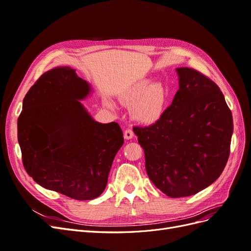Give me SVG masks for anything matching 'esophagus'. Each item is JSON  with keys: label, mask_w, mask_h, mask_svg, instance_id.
I'll return each instance as SVG.
<instances>
[{"label": "esophagus", "mask_w": 251, "mask_h": 251, "mask_svg": "<svg viewBox=\"0 0 251 251\" xmlns=\"http://www.w3.org/2000/svg\"><path fill=\"white\" fill-rule=\"evenodd\" d=\"M124 136H125V139L130 140V139H132L134 137V133H133V131L131 130V128H126V130L125 131V133H124Z\"/></svg>", "instance_id": "obj_1"}]
</instances>
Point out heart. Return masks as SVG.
I'll return each instance as SVG.
<instances>
[{"instance_id":"b5f03b06","label":"heart","mask_w":251,"mask_h":251,"mask_svg":"<svg viewBox=\"0 0 251 251\" xmlns=\"http://www.w3.org/2000/svg\"><path fill=\"white\" fill-rule=\"evenodd\" d=\"M121 101L132 107V117L140 125L151 126L160 120L171 102L169 90L161 83L140 80L127 88L121 96ZM109 107H114L107 100Z\"/></svg>"}]
</instances>
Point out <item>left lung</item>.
I'll use <instances>...</instances> for the list:
<instances>
[{
    "mask_svg": "<svg viewBox=\"0 0 251 251\" xmlns=\"http://www.w3.org/2000/svg\"><path fill=\"white\" fill-rule=\"evenodd\" d=\"M179 90L164 116L134 126L148 176L171 198L201 192L219 178L229 157L231 111L216 83L191 68H177Z\"/></svg>",
    "mask_w": 251,
    "mask_h": 251,
    "instance_id": "obj_1",
    "label": "left lung"
}]
</instances>
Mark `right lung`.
<instances>
[{
  "label": "right lung",
  "mask_w": 251,
  "mask_h": 251,
  "mask_svg": "<svg viewBox=\"0 0 251 251\" xmlns=\"http://www.w3.org/2000/svg\"><path fill=\"white\" fill-rule=\"evenodd\" d=\"M91 85L69 67L44 73L28 91L18 119L24 168L41 186L75 200L100 196L123 131L95 121L80 100Z\"/></svg>",
  "instance_id": "right-lung-1"
}]
</instances>
